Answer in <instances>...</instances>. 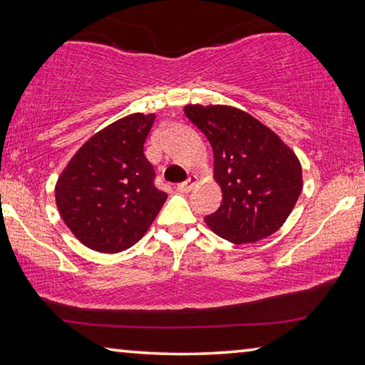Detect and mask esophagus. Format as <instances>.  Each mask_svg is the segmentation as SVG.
Wrapping results in <instances>:
<instances>
[{
	"label": "esophagus",
	"mask_w": 365,
	"mask_h": 365,
	"mask_svg": "<svg viewBox=\"0 0 365 365\" xmlns=\"http://www.w3.org/2000/svg\"><path fill=\"white\" fill-rule=\"evenodd\" d=\"M196 182H197V177H196V175H191L187 182L178 183V185H177V190L180 191V193H188V191L193 190Z\"/></svg>",
	"instance_id": "1"
}]
</instances>
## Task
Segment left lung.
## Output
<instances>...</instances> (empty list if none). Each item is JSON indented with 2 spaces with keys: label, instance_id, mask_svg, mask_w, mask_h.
Returning <instances> with one entry per match:
<instances>
[{
  "label": "left lung",
  "instance_id": "1",
  "mask_svg": "<svg viewBox=\"0 0 365 365\" xmlns=\"http://www.w3.org/2000/svg\"><path fill=\"white\" fill-rule=\"evenodd\" d=\"M185 115L214 151L222 205L205 220L235 245L267 238L285 224L302 190L299 159L279 135L232 106L188 104Z\"/></svg>",
  "mask_w": 365,
  "mask_h": 365
}]
</instances>
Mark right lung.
Wrapping results in <instances>:
<instances>
[{
	"instance_id": "add662e5",
	"label": "right lung",
	"mask_w": 365,
	"mask_h": 365,
	"mask_svg": "<svg viewBox=\"0 0 365 365\" xmlns=\"http://www.w3.org/2000/svg\"><path fill=\"white\" fill-rule=\"evenodd\" d=\"M156 114L135 113L95 133L59 175L61 217L90 250L120 252L143 237L168 195L143 153Z\"/></svg>"
}]
</instances>
